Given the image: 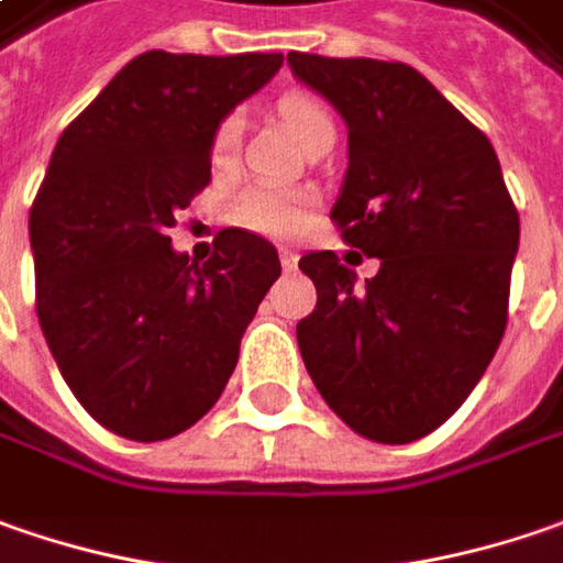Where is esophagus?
I'll return each mask as SVG.
<instances>
[{
	"mask_svg": "<svg viewBox=\"0 0 563 563\" xmlns=\"http://www.w3.org/2000/svg\"><path fill=\"white\" fill-rule=\"evenodd\" d=\"M278 260H282V266L288 268V272L297 268V253L295 250H288V246H282V250H278Z\"/></svg>",
	"mask_w": 563,
	"mask_h": 563,
	"instance_id": "1",
	"label": "esophagus"
}]
</instances>
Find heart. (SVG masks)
Here are the masks:
<instances>
[{"instance_id": "b5f03b06", "label": "heart", "mask_w": 563, "mask_h": 563, "mask_svg": "<svg viewBox=\"0 0 563 563\" xmlns=\"http://www.w3.org/2000/svg\"><path fill=\"white\" fill-rule=\"evenodd\" d=\"M278 120L300 148H310L313 142L335 135L332 113L325 110L323 100L317 95H307V91H291L278 100ZM238 152L240 120L238 117H224L218 129L211 132V167L218 174H228L238 164ZM234 214H238L240 224H246L260 234L285 238V234H295L297 228L307 221L310 199L300 192H291V189H278V186H250L246 192H240Z\"/></svg>"}]
</instances>
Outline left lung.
Returning <instances> with one entry per match:
<instances>
[{"label": "left lung", "mask_w": 563, "mask_h": 563, "mask_svg": "<svg viewBox=\"0 0 563 563\" xmlns=\"http://www.w3.org/2000/svg\"><path fill=\"white\" fill-rule=\"evenodd\" d=\"M288 66L349 126L329 218L379 260L364 285L332 250L300 260L317 307L297 345L354 434L411 443L463 406L504 339L520 214L485 132L421 71L313 53Z\"/></svg>", "instance_id": "obj_1"}]
</instances>
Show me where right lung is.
<instances>
[{
    "label": "right lung",
    "mask_w": 563,
    "mask_h": 563,
    "mask_svg": "<svg viewBox=\"0 0 563 563\" xmlns=\"http://www.w3.org/2000/svg\"><path fill=\"white\" fill-rule=\"evenodd\" d=\"M282 53L148 49L59 135L31 206L37 317L75 399L107 431L167 440L234 374L240 339L282 275L266 238L228 228L206 263L167 228L211 180V132Z\"/></svg>",
    "instance_id": "right-lung-1"
}]
</instances>
